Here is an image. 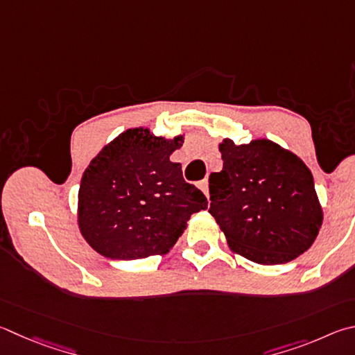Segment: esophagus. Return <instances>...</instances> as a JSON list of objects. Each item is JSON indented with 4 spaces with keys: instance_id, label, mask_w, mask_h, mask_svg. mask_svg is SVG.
<instances>
[{
    "instance_id": "34e87169",
    "label": "esophagus",
    "mask_w": 355,
    "mask_h": 355,
    "mask_svg": "<svg viewBox=\"0 0 355 355\" xmlns=\"http://www.w3.org/2000/svg\"><path fill=\"white\" fill-rule=\"evenodd\" d=\"M198 188L203 191V194L208 197L209 196V191H208V180H202V182L198 183Z\"/></svg>"
}]
</instances>
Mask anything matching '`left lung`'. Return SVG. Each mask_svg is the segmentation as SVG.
Listing matches in <instances>:
<instances>
[{
    "label": "left lung",
    "mask_w": 355,
    "mask_h": 355,
    "mask_svg": "<svg viewBox=\"0 0 355 355\" xmlns=\"http://www.w3.org/2000/svg\"><path fill=\"white\" fill-rule=\"evenodd\" d=\"M223 169L209 175V214L233 253L262 266L293 261L323 223L312 172L287 149L261 138L218 144Z\"/></svg>",
    "instance_id": "8db88e82"
}]
</instances>
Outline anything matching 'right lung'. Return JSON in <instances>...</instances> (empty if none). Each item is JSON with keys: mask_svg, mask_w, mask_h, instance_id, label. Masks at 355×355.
<instances>
[{"mask_svg": "<svg viewBox=\"0 0 355 355\" xmlns=\"http://www.w3.org/2000/svg\"><path fill=\"white\" fill-rule=\"evenodd\" d=\"M183 137L166 139L149 128H128L107 144L83 172L77 223L89 247L110 259L166 254L194 212L208 200L184 182L171 155Z\"/></svg>", "mask_w": 355, "mask_h": 355, "instance_id": "1", "label": "right lung"}]
</instances>
